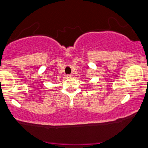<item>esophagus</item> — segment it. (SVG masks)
Masks as SVG:
<instances>
[{
    "label": "esophagus",
    "instance_id": "1",
    "mask_svg": "<svg viewBox=\"0 0 148 148\" xmlns=\"http://www.w3.org/2000/svg\"><path fill=\"white\" fill-rule=\"evenodd\" d=\"M66 77L67 78H71V77H72V75H71V74H68V75H66Z\"/></svg>",
    "mask_w": 148,
    "mask_h": 148
}]
</instances>
